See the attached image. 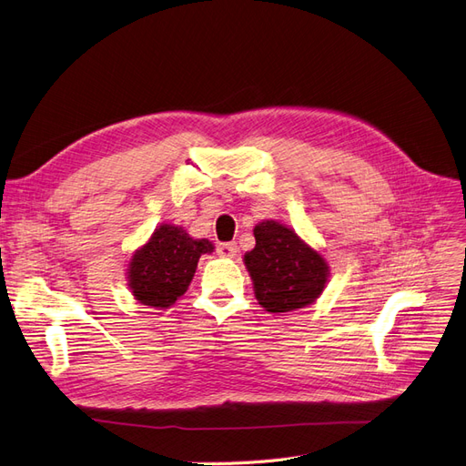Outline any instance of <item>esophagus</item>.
Segmentation results:
<instances>
[{
  "label": "esophagus",
  "mask_w": 466,
  "mask_h": 466,
  "mask_svg": "<svg viewBox=\"0 0 466 466\" xmlns=\"http://www.w3.org/2000/svg\"><path fill=\"white\" fill-rule=\"evenodd\" d=\"M218 255L221 258H233L237 255V245L235 243H221L218 247Z\"/></svg>",
  "instance_id": "esophagus-1"
}]
</instances>
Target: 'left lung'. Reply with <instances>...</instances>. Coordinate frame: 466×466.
<instances>
[{
  "label": "left lung",
  "instance_id": "1",
  "mask_svg": "<svg viewBox=\"0 0 466 466\" xmlns=\"http://www.w3.org/2000/svg\"><path fill=\"white\" fill-rule=\"evenodd\" d=\"M257 245L243 262L252 289L268 313H289L313 305L327 288L330 266L288 225L262 219L252 229Z\"/></svg>",
  "mask_w": 466,
  "mask_h": 466
}]
</instances>
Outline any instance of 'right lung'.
Returning <instances> with one entry per match:
<instances>
[{"label": "right lung", "mask_w": 466, "mask_h": 466, "mask_svg": "<svg viewBox=\"0 0 466 466\" xmlns=\"http://www.w3.org/2000/svg\"><path fill=\"white\" fill-rule=\"evenodd\" d=\"M208 238H194L185 228L161 223L147 241L134 250L126 279L134 299L151 309H168L185 295L202 255L214 252Z\"/></svg>", "instance_id": "obj_1"}]
</instances>
